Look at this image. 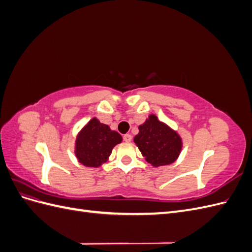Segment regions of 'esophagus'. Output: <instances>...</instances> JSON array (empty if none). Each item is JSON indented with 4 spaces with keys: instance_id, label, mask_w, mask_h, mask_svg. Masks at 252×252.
I'll list each match as a JSON object with an SVG mask.
<instances>
[{
    "instance_id": "esophagus-1",
    "label": "esophagus",
    "mask_w": 252,
    "mask_h": 252,
    "mask_svg": "<svg viewBox=\"0 0 252 252\" xmlns=\"http://www.w3.org/2000/svg\"><path fill=\"white\" fill-rule=\"evenodd\" d=\"M123 140H124L125 142H131V140H132V136H131V134L126 133V134H124V135H123Z\"/></svg>"
}]
</instances>
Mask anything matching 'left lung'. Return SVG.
<instances>
[{"mask_svg": "<svg viewBox=\"0 0 252 252\" xmlns=\"http://www.w3.org/2000/svg\"><path fill=\"white\" fill-rule=\"evenodd\" d=\"M133 141L145 159L155 167L173 163L182 149L180 135L154 114L139 126V134Z\"/></svg>", "mask_w": 252, "mask_h": 252, "instance_id": "left-lung-1", "label": "left lung"}]
</instances>
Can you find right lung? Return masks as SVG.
<instances>
[{"mask_svg": "<svg viewBox=\"0 0 252 252\" xmlns=\"http://www.w3.org/2000/svg\"><path fill=\"white\" fill-rule=\"evenodd\" d=\"M122 142V136L95 118L82 129L75 142V156L87 167H98L107 161L112 148Z\"/></svg>", "mask_w": 252, "mask_h": 252, "instance_id": "right-lung-1", "label": "right lung"}]
</instances>
